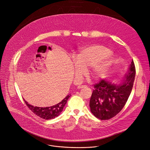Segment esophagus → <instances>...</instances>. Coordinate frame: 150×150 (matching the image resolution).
I'll return each mask as SVG.
<instances>
[{
    "instance_id": "esophagus-1",
    "label": "esophagus",
    "mask_w": 150,
    "mask_h": 150,
    "mask_svg": "<svg viewBox=\"0 0 150 150\" xmlns=\"http://www.w3.org/2000/svg\"><path fill=\"white\" fill-rule=\"evenodd\" d=\"M87 86L85 85H79L78 86V89H82V88H86Z\"/></svg>"
}]
</instances>
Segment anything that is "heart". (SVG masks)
I'll list each match as a JSON object with an SVG mask.
<instances>
[{"mask_svg":"<svg viewBox=\"0 0 150 150\" xmlns=\"http://www.w3.org/2000/svg\"><path fill=\"white\" fill-rule=\"evenodd\" d=\"M111 54L110 49L101 45H92L81 49L74 61L75 76L81 78L90 67L91 74L96 78L103 75L110 66V62L106 60Z\"/></svg>","mask_w":150,"mask_h":150,"instance_id":"obj_1","label":"heart"}]
</instances>
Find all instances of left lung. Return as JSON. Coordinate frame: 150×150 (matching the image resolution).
<instances>
[{
	"instance_id": "obj_1",
	"label": "left lung",
	"mask_w": 150,
	"mask_h": 150,
	"mask_svg": "<svg viewBox=\"0 0 150 150\" xmlns=\"http://www.w3.org/2000/svg\"><path fill=\"white\" fill-rule=\"evenodd\" d=\"M135 76L133 60L126 79L119 85L101 79L93 85L89 103L91 111L97 118L110 120L117 115L125 106L131 92Z\"/></svg>"
}]
</instances>
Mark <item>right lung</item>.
<instances>
[{
    "mask_svg": "<svg viewBox=\"0 0 150 150\" xmlns=\"http://www.w3.org/2000/svg\"><path fill=\"white\" fill-rule=\"evenodd\" d=\"M69 97V95L67 96L61 102H59V103L56 104L55 105L44 108L37 107L31 105L29 104L25 99L24 101L29 109L32 111V112H33L35 115L45 120H51L57 117L60 114V113L62 111L63 108L67 104L68 99Z\"/></svg>",
    "mask_w": 150,
    "mask_h": 150,
    "instance_id": "1",
    "label": "right lung"
}]
</instances>
